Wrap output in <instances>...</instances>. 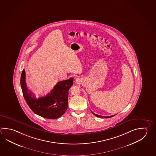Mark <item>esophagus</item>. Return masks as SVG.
I'll use <instances>...</instances> for the list:
<instances>
[{"instance_id": "obj_1", "label": "esophagus", "mask_w": 156, "mask_h": 156, "mask_svg": "<svg viewBox=\"0 0 156 156\" xmlns=\"http://www.w3.org/2000/svg\"><path fill=\"white\" fill-rule=\"evenodd\" d=\"M76 83L80 82V78H76Z\"/></svg>"}]
</instances>
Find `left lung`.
Masks as SVG:
<instances>
[{"label": "left lung", "mask_w": 156, "mask_h": 156, "mask_svg": "<svg viewBox=\"0 0 156 156\" xmlns=\"http://www.w3.org/2000/svg\"><path fill=\"white\" fill-rule=\"evenodd\" d=\"M93 114H94L95 116H97V117H99V118H112V116H114V115H112V116H101V115H97V114H95L94 112H93Z\"/></svg>", "instance_id": "1"}]
</instances>
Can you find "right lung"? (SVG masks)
I'll return each mask as SVG.
<instances>
[{"mask_svg": "<svg viewBox=\"0 0 156 156\" xmlns=\"http://www.w3.org/2000/svg\"><path fill=\"white\" fill-rule=\"evenodd\" d=\"M73 80L71 78L59 82L50 93L38 99L27 88L24 69L21 76L20 84L24 99L34 113L43 118L56 119L63 115L67 109L68 90L73 85Z\"/></svg>", "mask_w": 156, "mask_h": 156, "instance_id": "add662e5", "label": "right lung"}]
</instances>
